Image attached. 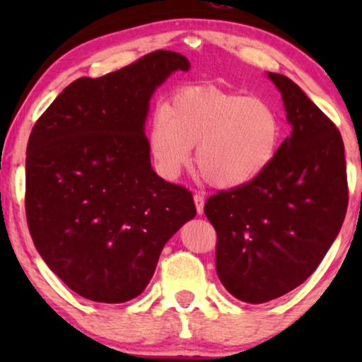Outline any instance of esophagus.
<instances>
[{
    "label": "esophagus",
    "mask_w": 362,
    "mask_h": 362,
    "mask_svg": "<svg viewBox=\"0 0 362 362\" xmlns=\"http://www.w3.org/2000/svg\"><path fill=\"white\" fill-rule=\"evenodd\" d=\"M204 196L202 194H199V192H197V194H194V204H196V211H197V214H202V212H204Z\"/></svg>",
    "instance_id": "obj_1"
}]
</instances>
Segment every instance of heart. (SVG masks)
Returning a JSON list of instances; mask_svg holds the SVG:
<instances>
[{
  "label": "heart",
  "instance_id": "obj_1",
  "mask_svg": "<svg viewBox=\"0 0 362 362\" xmlns=\"http://www.w3.org/2000/svg\"><path fill=\"white\" fill-rule=\"evenodd\" d=\"M280 138V118L264 98L191 87L155 113L150 146L166 177L180 175L196 146V165L206 180L234 189L269 170Z\"/></svg>",
  "mask_w": 362,
  "mask_h": 362
}]
</instances>
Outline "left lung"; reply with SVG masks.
I'll return each mask as SVG.
<instances>
[{"mask_svg": "<svg viewBox=\"0 0 362 362\" xmlns=\"http://www.w3.org/2000/svg\"><path fill=\"white\" fill-rule=\"evenodd\" d=\"M284 98L291 135L249 185L204 206L217 232L216 270L230 295L265 303L303 284L323 260L348 209L344 145L333 122L281 74H267Z\"/></svg>", "mask_w": 362, "mask_h": 362, "instance_id": "1", "label": "left lung"}]
</instances>
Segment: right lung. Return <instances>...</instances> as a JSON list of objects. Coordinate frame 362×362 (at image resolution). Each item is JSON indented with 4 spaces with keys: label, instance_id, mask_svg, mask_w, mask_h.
I'll use <instances>...</instances> for the list:
<instances>
[{
    "label": "right lung",
    "instance_id": "obj_1",
    "mask_svg": "<svg viewBox=\"0 0 362 362\" xmlns=\"http://www.w3.org/2000/svg\"><path fill=\"white\" fill-rule=\"evenodd\" d=\"M182 54L155 51L59 93L26 153V217L49 269L72 291L123 303L150 284L163 247L196 216L192 194L156 175L145 122Z\"/></svg>",
    "mask_w": 362,
    "mask_h": 362
}]
</instances>
